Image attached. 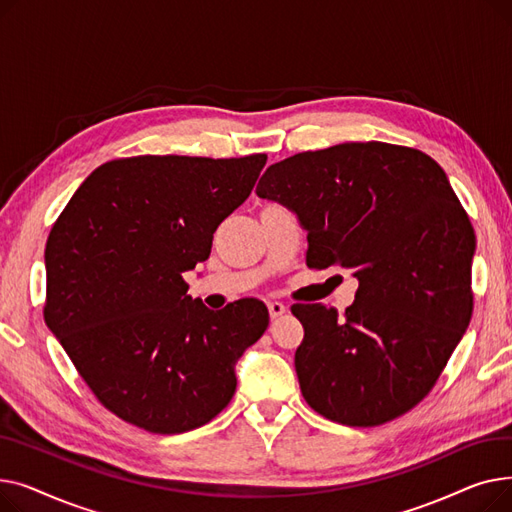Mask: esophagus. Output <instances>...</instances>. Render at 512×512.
I'll return each instance as SVG.
<instances>
[{"label":"esophagus","instance_id":"obj_1","mask_svg":"<svg viewBox=\"0 0 512 512\" xmlns=\"http://www.w3.org/2000/svg\"><path fill=\"white\" fill-rule=\"evenodd\" d=\"M267 309H270V317H272V319H278V317H282V315L288 311L286 305H282V303H278V301L267 303Z\"/></svg>","mask_w":512,"mask_h":512}]
</instances>
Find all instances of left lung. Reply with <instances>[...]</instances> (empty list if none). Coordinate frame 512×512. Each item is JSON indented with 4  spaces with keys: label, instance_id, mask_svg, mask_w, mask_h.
<instances>
[{
    "label": "left lung",
    "instance_id": "obj_1",
    "mask_svg": "<svg viewBox=\"0 0 512 512\" xmlns=\"http://www.w3.org/2000/svg\"><path fill=\"white\" fill-rule=\"evenodd\" d=\"M299 215L311 270H351L355 303L292 305L307 405L351 427L388 423L432 392L471 315L475 232L444 170L380 141L305 151L257 184Z\"/></svg>",
    "mask_w": 512,
    "mask_h": 512
}]
</instances>
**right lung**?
<instances>
[{
  "instance_id": "add662e5",
  "label": "right lung",
  "mask_w": 512,
  "mask_h": 512,
  "mask_svg": "<svg viewBox=\"0 0 512 512\" xmlns=\"http://www.w3.org/2000/svg\"><path fill=\"white\" fill-rule=\"evenodd\" d=\"M265 153L120 157L78 186L45 245L43 317L101 405L151 434L222 413L234 363L270 326L261 301L209 311L184 272L245 203Z\"/></svg>"
}]
</instances>
